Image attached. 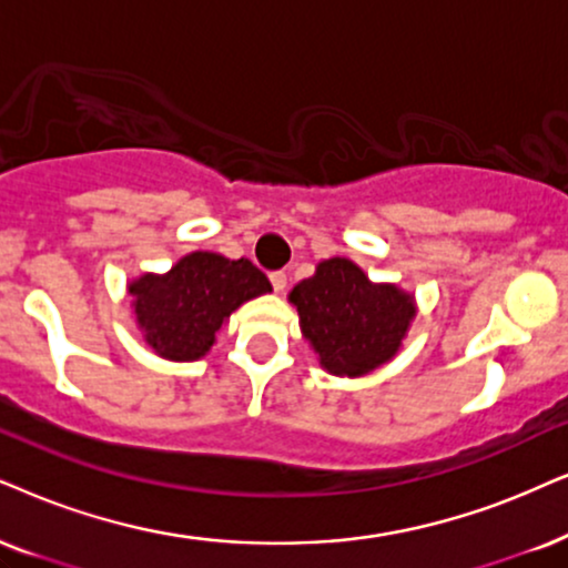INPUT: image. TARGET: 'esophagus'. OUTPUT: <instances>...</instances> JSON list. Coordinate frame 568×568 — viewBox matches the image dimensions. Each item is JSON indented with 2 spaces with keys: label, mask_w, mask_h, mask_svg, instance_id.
<instances>
[{
  "label": "esophagus",
  "mask_w": 568,
  "mask_h": 568,
  "mask_svg": "<svg viewBox=\"0 0 568 568\" xmlns=\"http://www.w3.org/2000/svg\"><path fill=\"white\" fill-rule=\"evenodd\" d=\"M270 283H272V288H275V293H283L285 285H288V277H285V272H272Z\"/></svg>",
  "instance_id": "1"
}]
</instances>
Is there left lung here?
Here are the masks:
<instances>
[{
	"mask_svg": "<svg viewBox=\"0 0 568 568\" xmlns=\"http://www.w3.org/2000/svg\"><path fill=\"white\" fill-rule=\"evenodd\" d=\"M288 301L320 367L348 379L396 358L416 317L414 293L375 283L346 256L320 262L312 277L293 285Z\"/></svg>",
	"mask_w": 568,
	"mask_h": 568,
	"instance_id": "8db88e82",
	"label": "left lung"
}]
</instances>
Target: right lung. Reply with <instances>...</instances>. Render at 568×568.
Wrapping results in <instances>:
<instances>
[{
  "mask_svg": "<svg viewBox=\"0 0 568 568\" xmlns=\"http://www.w3.org/2000/svg\"><path fill=\"white\" fill-rule=\"evenodd\" d=\"M270 291L260 267L214 251H191L168 272H143L128 283L135 327L168 362L204 358L235 308Z\"/></svg>",
  "mask_w": 568,
  "mask_h": 568,
  "instance_id": "obj_1",
  "label": "right lung"
}]
</instances>
